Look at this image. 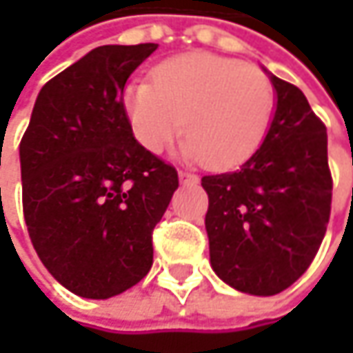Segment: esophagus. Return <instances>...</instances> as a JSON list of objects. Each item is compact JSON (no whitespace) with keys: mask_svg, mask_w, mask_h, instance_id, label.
<instances>
[{"mask_svg":"<svg viewBox=\"0 0 353 353\" xmlns=\"http://www.w3.org/2000/svg\"><path fill=\"white\" fill-rule=\"evenodd\" d=\"M179 179L183 184H194L198 183V176L194 172H188V170H179Z\"/></svg>","mask_w":353,"mask_h":353,"instance_id":"34e87169","label":"esophagus"}]
</instances>
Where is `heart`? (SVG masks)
Masks as SVG:
<instances>
[{
  "label": "heart",
  "instance_id": "b5f03b06",
  "mask_svg": "<svg viewBox=\"0 0 353 353\" xmlns=\"http://www.w3.org/2000/svg\"><path fill=\"white\" fill-rule=\"evenodd\" d=\"M121 108L133 137L149 153H161L183 125L179 155L230 169L263 143L275 90L259 68L198 50L161 62L153 84L131 80Z\"/></svg>",
  "mask_w": 353,
  "mask_h": 353
}]
</instances>
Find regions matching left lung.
Here are the masks:
<instances>
[{
  "label": "left lung",
  "mask_w": 353,
  "mask_h": 353,
  "mask_svg": "<svg viewBox=\"0 0 353 353\" xmlns=\"http://www.w3.org/2000/svg\"><path fill=\"white\" fill-rule=\"evenodd\" d=\"M263 70L275 112L261 147L234 172L202 179L212 269L232 289L255 296L285 291L305 273L332 204L324 123L301 90Z\"/></svg>",
  "instance_id": "left-lung-1"
}]
</instances>
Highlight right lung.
I'll return each instance as SVG.
<instances>
[{"label": "right lung", "mask_w": 353, "mask_h": 353, "mask_svg": "<svg viewBox=\"0 0 353 353\" xmlns=\"http://www.w3.org/2000/svg\"><path fill=\"white\" fill-rule=\"evenodd\" d=\"M155 43L103 45L41 88L19 145L23 214L39 259L64 289L110 299L153 265L151 234L179 188L121 108Z\"/></svg>", "instance_id": "1"}]
</instances>
